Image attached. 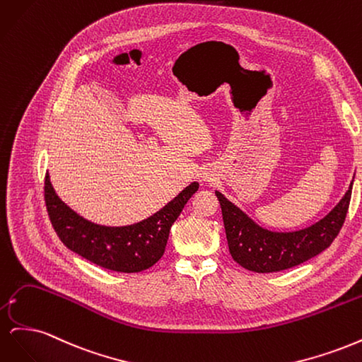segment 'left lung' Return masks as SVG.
<instances>
[{"label":"left lung","mask_w":362,"mask_h":362,"mask_svg":"<svg viewBox=\"0 0 362 362\" xmlns=\"http://www.w3.org/2000/svg\"><path fill=\"white\" fill-rule=\"evenodd\" d=\"M352 184L329 214L293 233H273L258 226L221 192H216L222 208L229 254L240 266L257 273L281 272L319 255L331 246L346 221Z\"/></svg>","instance_id":"1"}]
</instances>
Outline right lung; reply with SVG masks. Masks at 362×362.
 <instances>
[{
  "mask_svg": "<svg viewBox=\"0 0 362 362\" xmlns=\"http://www.w3.org/2000/svg\"><path fill=\"white\" fill-rule=\"evenodd\" d=\"M198 189L199 184L192 182L160 211L128 226H103L86 221L60 201L48 173L45 204L54 231L68 249L100 267L136 273L152 267L163 257L173 222Z\"/></svg>",
  "mask_w": 362,
  "mask_h": 362,
  "instance_id": "add662e5",
  "label": "right lung"
}]
</instances>
